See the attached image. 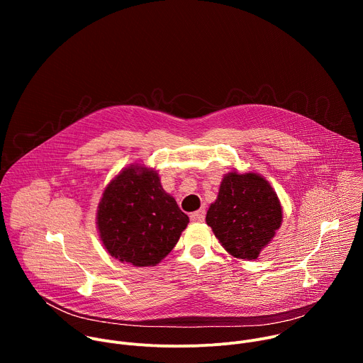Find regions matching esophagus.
<instances>
[{
	"mask_svg": "<svg viewBox=\"0 0 363 363\" xmlns=\"http://www.w3.org/2000/svg\"><path fill=\"white\" fill-rule=\"evenodd\" d=\"M189 218H191L192 223H202L205 220V210L201 208V210H198L195 213H191Z\"/></svg>",
	"mask_w": 363,
	"mask_h": 363,
	"instance_id": "esophagus-1",
	"label": "esophagus"
}]
</instances>
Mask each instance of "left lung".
I'll return each instance as SVG.
<instances>
[{
  "label": "left lung",
  "mask_w": 363,
  "mask_h": 363,
  "mask_svg": "<svg viewBox=\"0 0 363 363\" xmlns=\"http://www.w3.org/2000/svg\"><path fill=\"white\" fill-rule=\"evenodd\" d=\"M281 213L277 194L263 177L230 172L205 221L231 255L254 260L280 228Z\"/></svg>",
  "instance_id": "obj_1"
}]
</instances>
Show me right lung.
I'll return each mask as SVG.
<instances>
[{"label":"right lung","instance_id":"obj_1","mask_svg":"<svg viewBox=\"0 0 363 363\" xmlns=\"http://www.w3.org/2000/svg\"><path fill=\"white\" fill-rule=\"evenodd\" d=\"M188 223L158 174L142 165H130L112 179L97 206L103 245L112 257L136 267L158 264Z\"/></svg>","mask_w":363,"mask_h":363}]
</instances>
